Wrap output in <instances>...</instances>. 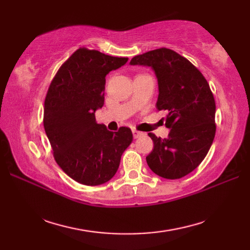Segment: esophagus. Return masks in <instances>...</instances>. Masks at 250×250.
<instances>
[{
    "instance_id": "1",
    "label": "esophagus",
    "mask_w": 250,
    "mask_h": 250,
    "mask_svg": "<svg viewBox=\"0 0 250 250\" xmlns=\"http://www.w3.org/2000/svg\"><path fill=\"white\" fill-rule=\"evenodd\" d=\"M132 133H133V137L134 139H139L140 136H142L143 134V132H140V131H137V130H132Z\"/></svg>"
}]
</instances>
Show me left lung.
<instances>
[{"instance_id":"1","label":"left lung","mask_w":250,"mask_h":250,"mask_svg":"<svg viewBox=\"0 0 250 250\" xmlns=\"http://www.w3.org/2000/svg\"><path fill=\"white\" fill-rule=\"evenodd\" d=\"M130 64L152 68L159 89L156 107L167 113V139L148 133L153 142L148 167L160 177L182 178L199 167L213 144L216 104L209 84L192 63L167 48L135 56Z\"/></svg>"}]
</instances>
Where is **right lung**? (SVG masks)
<instances>
[{
	"mask_svg": "<svg viewBox=\"0 0 250 250\" xmlns=\"http://www.w3.org/2000/svg\"><path fill=\"white\" fill-rule=\"evenodd\" d=\"M128 62L79 48L63 63L45 99L44 128L62 171L86 186L114 177L122 153L133 141L129 128L111 132L95 120L104 105L105 77Z\"/></svg>",
	"mask_w": 250,
	"mask_h": 250,
	"instance_id": "1",
	"label": "right lung"
}]
</instances>
